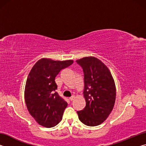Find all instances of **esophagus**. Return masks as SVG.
Segmentation results:
<instances>
[{"instance_id": "34e87169", "label": "esophagus", "mask_w": 146, "mask_h": 146, "mask_svg": "<svg viewBox=\"0 0 146 146\" xmlns=\"http://www.w3.org/2000/svg\"><path fill=\"white\" fill-rule=\"evenodd\" d=\"M74 98H75V96L73 95V96H71V97H70V98H69V99H70L71 101H72V100H74Z\"/></svg>"}]
</instances>
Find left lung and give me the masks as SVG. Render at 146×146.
I'll return each instance as SVG.
<instances>
[{
  "instance_id": "1",
  "label": "left lung",
  "mask_w": 146,
  "mask_h": 146,
  "mask_svg": "<svg viewBox=\"0 0 146 146\" xmlns=\"http://www.w3.org/2000/svg\"><path fill=\"white\" fill-rule=\"evenodd\" d=\"M84 72L85 108L77 111L78 118L88 126H96L108 117L114 107L116 88L110 71L102 61L90 56L76 60Z\"/></svg>"
}]
</instances>
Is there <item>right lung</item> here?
<instances>
[{
	"label": "right lung",
	"mask_w": 146,
	"mask_h": 146,
	"mask_svg": "<svg viewBox=\"0 0 146 146\" xmlns=\"http://www.w3.org/2000/svg\"><path fill=\"white\" fill-rule=\"evenodd\" d=\"M72 60L56 61L42 58L29 73L24 98L30 115L45 127L55 126L62 118L68 103L58 95L55 79L63 69L73 64Z\"/></svg>",
	"instance_id": "1"
}]
</instances>
